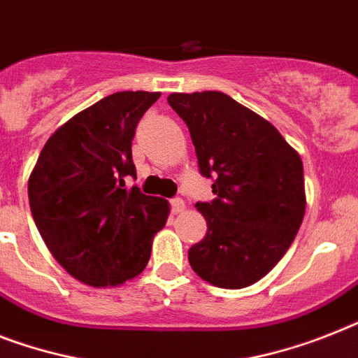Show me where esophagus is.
I'll list each match as a JSON object with an SVG mask.
<instances>
[{
	"instance_id": "obj_1",
	"label": "esophagus",
	"mask_w": 358,
	"mask_h": 358,
	"mask_svg": "<svg viewBox=\"0 0 358 358\" xmlns=\"http://www.w3.org/2000/svg\"><path fill=\"white\" fill-rule=\"evenodd\" d=\"M172 212L173 214H181V212H185V201H182L181 197L172 199Z\"/></svg>"
}]
</instances>
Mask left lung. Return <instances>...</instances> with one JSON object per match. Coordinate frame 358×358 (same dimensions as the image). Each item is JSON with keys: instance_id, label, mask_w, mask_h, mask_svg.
Segmentation results:
<instances>
[{"instance_id": "left-lung-1", "label": "left lung", "mask_w": 358, "mask_h": 358, "mask_svg": "<svg viewBox=\"0 0 358 358\" xmlns=\"http://www.w3.org/2000/svg\"><path fill=\"white\" fill-rule=\"evenodd\" d=\"M190 129L215 199L197 203L206 236L188 250L199 278L249 287L278 264L306 214L303 164L273 124L221 91L168 96Z\"/></svg>"}]
</instances>
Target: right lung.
I'll return each instance as SVG.
<instances>
[{"label":"right lung","instance_id":"1","mask_svg":"<svg viewBox=\"0 0 358 358\" xmlns=\"http://www.w3.org/2000/svg\"><path fill=\"white\" fill-rule=\"evenodd\" d=\"M161 93L119 91L52 133L29 177V205L55 259L91 287H119L146 268L170 203L146 196L135 177L137 122Z\"/></svg>","mask_w":358,"mask_h":358}]
</instances>
